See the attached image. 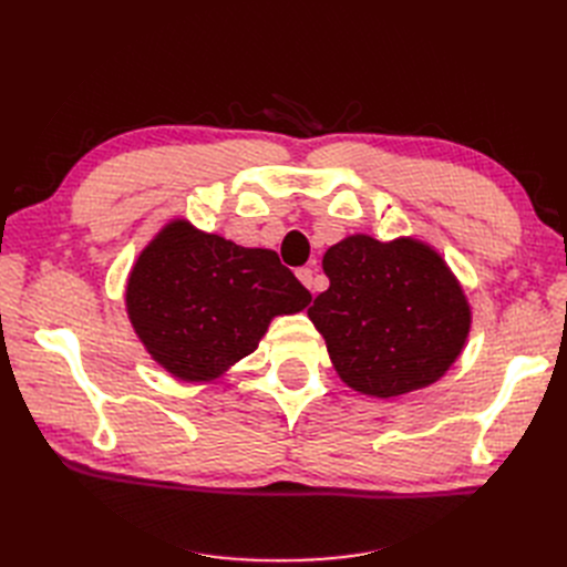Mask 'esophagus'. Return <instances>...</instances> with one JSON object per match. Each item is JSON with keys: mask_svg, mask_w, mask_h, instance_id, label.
I'll return each mask as SVG.
<instances>
[{"mask_svg": "<svg viewBox=\"0 0 567 567\" xmlns=\"http://www.w3.org/2000/svg\"><path fill=\"white\" fill-rule=\"evenodd\" d=\"M296 274H298L300 284L310 288L312 293H315V290H317V281H315V274H317V269H312V267H300Z\"/></svg>", "mask_w": 567, "mask_h": 567, "instance_id": "1", "label": "esophagus"}]
</instances>
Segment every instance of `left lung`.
I'll list each match as a JSON object with an SVG mask.
<instances>
[{
  "label": "left lung",
  "instance_id": "obj_1",
  "mask_svg": "<svg viewBox=\"0 0 567 567\" xmlns=\"http://www.w3.org/2000/svg\"><path fill=\"white\" fill-rule=\"evenodd\" d=\"M321 267L331 286L307 315L354 392L390 400L423 390L466 348L471 302L435 246L350 234L326 250Z\"/></svg>",
  "mask_w": 567,
  "mask_h": 567
}]
</instances>
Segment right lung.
I'll use <instances>...</instances> for the list:
<instances>
[{
    "label": "right lung",
    "instance_id": "right-lung-1",
    "mask_svg": "<svg viewBox=\"0 0 567 567\" xmlns=\"http://www.w3.org/2000/svg\"><path fill=\"white\" fill-rule=\"evenodd\" d=\"M312 302L267 248L169 219L136 257L125 307L153 362L184 383H210L257 350L274 317Z\"/></svg>",
    "mask_w": 567,
    "mask_h": 567
}]
</instances>
